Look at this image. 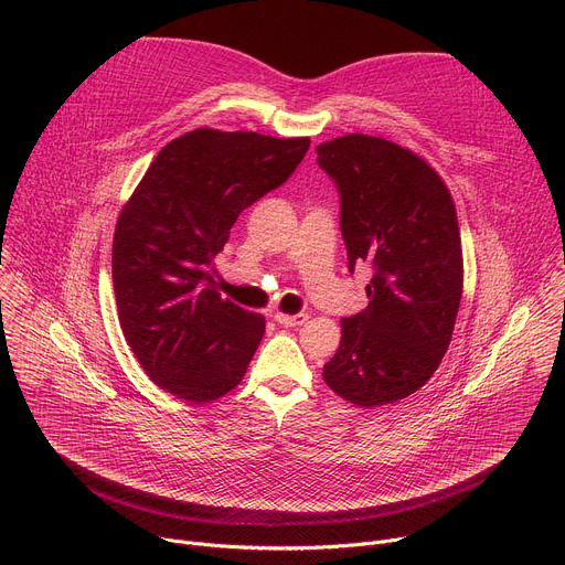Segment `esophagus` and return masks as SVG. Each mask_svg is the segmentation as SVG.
I'll return each mask as SVG.
<instances>
[{
    "label": "esophagus",
    "instance_id": "esophagus-1",
    "mask_svg": "<svg viewBox=\"0 0 565 565\" xmlns=\"http://www.w3.org/2000/svg\"><path fill=\"white\" fill-rule=\"evenodd\" d=\"M273 317H275L277 324H281V327H301V324H306V319H308V315H303V312H297V315L275 312Z\"/></svg>",
    "mask_w": 565,
    "mask_h": 565
}]
</instances>
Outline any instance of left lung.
<instances>
[{
	"mask_svg": "<svg viewBox=\"0 0 565 565\" xmlns=\"http://www.w3.org/2000/svg\"><path fill=\"white\" fill-rule=\"evenodd\" d=\"M340 192L349 270L369 264V306L342 319L324 382L358 407L418 391L438 369L462 295L456 207L443 179L414 151L349 134L317 147Z\"/></svg>",
	"mask_w": 565,
	"mask_h": 565,
	"instance_id": "left-lung-1",
	"label": "left lung"
}]
</instances>
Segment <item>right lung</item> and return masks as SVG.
<instances>
[{"label":"right lung","instance_id":"obj_1","mask_svg":"<svg viewBox=\"0 0 565 565\" xmlns=\"http://www.w3.org/2000/svg\"><path fill=\"white\" fill-rule=\"evenodd\" d=\"M310 138L194 129L158 151L114 234L127 344L153 384L203 405L232 391L266 319L221 299L207 268L238 214L297 170Z\"/></svg>","mask_w":565,"mask_h":565}]
</instances>
